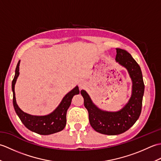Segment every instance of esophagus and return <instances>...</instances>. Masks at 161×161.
Instances as JSON below:
<instances>
[{
  "label": "esophagus",
  "instance_id": "esophagus-1",
  "mask_svg": "<svg viewBox=\"0 0 161 161\" xmlns=\"http://www.w3.org/2000/svg\"><path fill=\"white\" fill-rule=\"evenodd\" d=\"M80 84V86L81 88H83L84 86V85H85V81H83V80H81L80 81V84Z\"/></svg>",
  "mask_w": 161,
  "mask_h": 161
}]
</instances>
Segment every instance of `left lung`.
<instances>
[{"label":"left lung","instance_id":"1","mask_svg":"<svg viewBox=\"0 0 161 161\" xmlns=\"http://www.w3.org/2000/svg\"><path fill=\"white\" fill-rule=\"evenodd\" d=\"M116 61L127 70L132 81V93L127 104L118 111H102L94 104L86 91H81L91 126L97 132L106 135L120 134L135 124L141 115L145 91L142 71L138 63L127 51L116 48Z\"/></svg>","mask_w":161,"mask_h":161}]
</instances>
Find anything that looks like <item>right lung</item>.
Here are the masks:
<instances>
[{
  "instance_id": "add662e5",
  "label": "right lung",
  "mask_w": 161,
  "mask_h": 161,
  "mask_svg": "<svg viewBox=\"0 0 161 161\" xmlns=\"http://www.w3.org/2000/svg\"><path fill=\"white\" fill-rule=\"evenodd\" d=\"M20 61L16 68L15 75L12 80V89L13 92V105L20 121L30 131L41 135H50L62 131L66 125V112L71 104L72 98L75 94L80 93L78 86L68 93L61 100L59 105L51 114L46 115H32L23 112L16 104L14 86L19 75Z\"/></svg>"
}]
</instances>
